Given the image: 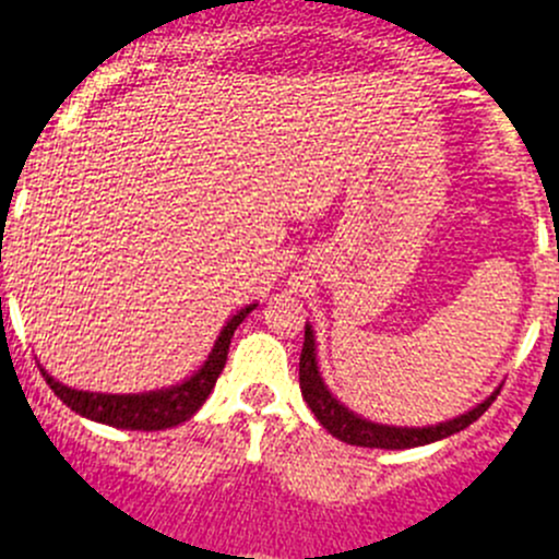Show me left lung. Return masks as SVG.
<instances>
[{"instance_id":"1","label":"left lung","mask_w":559,"mask_h":559,"mask_svg":"<svg viewBox=\"0 0 559 559\" xmlns=\"http://www.w3.org/2000/svg\"><path fill=\"white\" fill-rule=\"evenodd\" d=\"M300 391H304V400L309 403L311 414L320 419V425L325 427L331 436H336L338 441L353 447H369V450H411V447H425L432 441H441V438L452 436V432H461L463 427H468L472 421H477L479 416L488 411V405L497 400L499 389L493 391L491 397H485L483 403L474 405L466 414L455 416L450 421H438V425L427 427H394V425H378V421H369L364 416L353 414L350 408H344L331 391H328L325 380H322L320 367H317V342L311 325H306V338H304V353H300Z\"/></svg>"}]
</instances>
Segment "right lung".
Returning a JSON list of instances; mask_svg holds the SVG:
<instances>
[{
	"label": "right lung",
	"instance_id": "obj_1",
	"mask_svg": "<svg viewBox=\"0 0 559 559\" xmlns=\"http://www.w3.org/2000/svg\"><path fill=\"white\" fill-rule=\"evenodd\" d=\"M255 309V304L239 309L231 320L223 325L221 336L215 338V347L206 356V361L201 364L195 374H190L181 383L168 385V389L156 391H143V394H98V391H76L71 385H62L60 380L51 378L44 367L46 383L51 385L57 397L68 405L71 411H76L80 416L93 421H102L109 427H121V430H165V427H176L181 421L190 419L206 397L215 389L217 378H221L223 367H226L228 358V344H231L234 331L239 328V322Z\"/></svg>",
	"mask_w": 559,
	"mask_h": 559
}]
</instances>
